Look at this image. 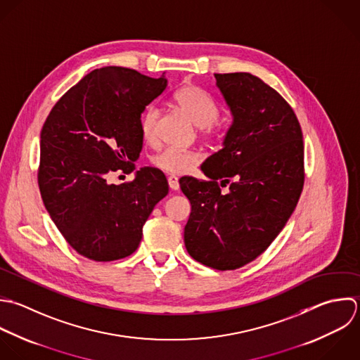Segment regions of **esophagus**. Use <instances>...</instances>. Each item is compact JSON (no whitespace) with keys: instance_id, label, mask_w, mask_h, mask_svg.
<instances>
[{"instance_id":"1","label":"esophagus","mask_w":360,"mask_h":360,"mask_svg":"<svg viewBox=\"0 0 360 360\" xmlns=\"http://www.w3.org/2000/svg\"><path fill=\"white\" fill-rule=\"evenodd\" d=\"M168 185H169V188H171L172 191H178V189H179V181H178V178H176L175 175H169V176H168Z\"/></svg>"}]
</instances>
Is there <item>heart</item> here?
Here are the masks:
<instances>
[{
    "instance_id": "1",
    "label": "heart",
    "mask_w": 360,
    "mask_h": 360,
    "mask_svg": "<svg viewBox=\"0 0 360 360\" xmlns=\"http://www.w3.org/2000/svg\"><path fill=\"white\" fill-rule=\"evenodd\" d=\"M174 99L198 127H203L202 133L207 141L221 143L226 139L227 127L216 122L220 115L219 106L205 91L196 85H184L174 94ZM158 119L160 110L157 106L150 105L143 110L140 116V131L144 141H155ZM151 162L158 169L175 175L193 168L199 162V155L195 151L168 147L155 154Z\"/></svg>"
}]
</instances>
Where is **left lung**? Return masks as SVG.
<instances>
[{"label":"left lung","mask_w":360,"mask_h":360,"mask_svg":"<svg viewBox=\"0 0 360 360\" xmlns=\"http://www.w3.org/2000/svg\"><path fill=\"white\" fill-rule=\"evenodd\" d=\"M214 77L234 122L224 147L202 164L209 181L179 179L192 206L184 240L195 261L234 271L265 252L292 216L304 185V144L278 91L250 72Z\"/></svg>","instance_id":"obj_1"}]
</instances>
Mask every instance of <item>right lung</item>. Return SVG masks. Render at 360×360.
Here are the masks:
<instances>
[{"mask_svg": "<svg viewBox=\"0 0 360 360\" xmlns=\"http://www.w3.org/2000/svg\"><path fill=\"white\" fill-rule=\"evenodd\" d=\"M167 88L124 67H102L71 86L50 110L40 131L37 184L46 210L65 241L82 257L109 262L131 255L154 206L167 196L162 171L130 174L143 148L140 116Z\"/></svg>", "mask_w": 360, "mask_h": 360, "instance_id": "right-lung-1", "label": "right lung"}]
</instances>
